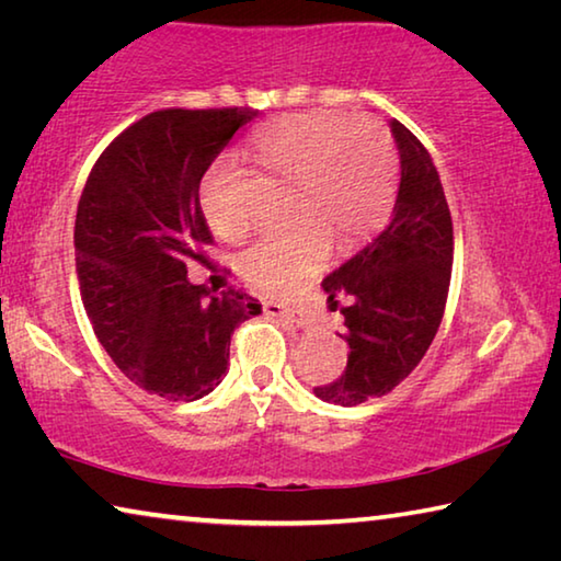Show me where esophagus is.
Wrapping results in <instances>:
<instances>
[{"label":"esophagus","mask_w":561,"mask_h":561,"mask_svg":"<svg viewBox=\"0 0 561 561\" xmlns=\"http://www.w3.org/2000/svg\"><path fill=\"white\" fill-rule=\"evenodd\" d=\"M262 309H264V314L287 319V321H291L294 327H309V314L304 309L284 307V304H279V301H264Z\"/></svg>","instance_id":"34e87169"}]
</instances>
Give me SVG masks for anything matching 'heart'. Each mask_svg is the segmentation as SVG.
Masks as SVG:
<instances>
[{"label":"heart","mask_w":561,"mask_h":561,"mask_svg":"<svg viewBox=\"0 0 561 561\" xmlns=\"http://www.w3.org/2000/svg\"><path fill=\"white\" fill-rule=\"evenodd\" d=\"M252 148L262 165L294 183L291 220L299 225L260 234L240 252L237 267L254 287L289 294L324 267L331 242L346 250L383 220L396 185V148L378 121L341 113L282 116L254 136ZM201 207L225 240L247 230L230 160L207 170Z\"/></svg>","instance_id":"1"}]
</instances>
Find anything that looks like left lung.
Listing matches in <instances>:
<instances>
[{"mask_svg": "<svg viewBox=\"0 0 561 561\" xmlns=\"http://www.w3.org/2000/svg\"><path fill=\"white\" fill-rule=\"evenodd\" d=\"M401 156L391 220L321 287L329 304L348 297L346 371L317 386L321 401L358 405L391 393L421 364L438 334L453 270V220L433 158L403 123L391 121Z\"/></svg>", "mask_w": 561, "mask_h": 561, "instance_id": "left-lung-1", "label": "left lung"}]
</instances>
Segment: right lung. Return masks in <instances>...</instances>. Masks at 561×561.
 Masks as SVG:
<instances>
[{
	"label": "right lung",
	"mask_w": 561,
	"mask_h": 561,
	"mask_svg": "<svg viewBox=\"0 0 561 561\" xmlns=\"http://www.w3.org/2000/svg\"><path fill=\"white\" fill-rule=\"evenodd\" d=\"M260 111L165 108L103 150L76 213V274L93 334L133 383L197 401L222 383L232 331L262 314L242 289L187 282L213 242L201 180Z\"/></svg>",
	"instance_id": "obj_1"
}]
</instances>
